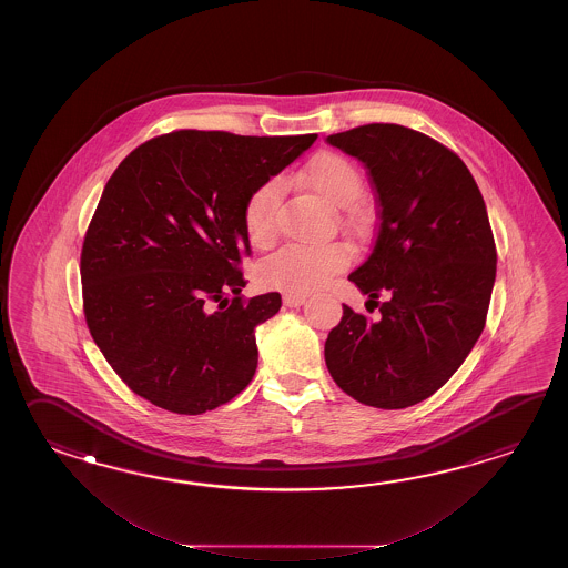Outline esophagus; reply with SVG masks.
Masks as SVG:
<instances>
[{
    "instance_id": "1",
    "label": "esophagus",
    "mask_w": 568,
    "mask_h": 568,
    "mask_svg": "<svg viewBox=\"0 0 568 568\" xmlns=\"http://www.w3.org/2000/svg\"><path fill=\"white\" fill-rule=\"evenodd\" d=\"M306 302V294H284V304L290 306V308H296V306H302Z\"/></svg>"
}]
</instances>
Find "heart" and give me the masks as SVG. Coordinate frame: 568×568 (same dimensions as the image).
Instances as JSON below:
<instances>
[{
	"label": "heart",
	"mask_w": 568,
	"mask_h": 568,
	"mask_svg": "<svg viewBox=\"0 0 568 568\" xmlns=\"http://www.w3.org/2000/svg\"><path fill=\"white\" fill-rule=\"evenodd\" d=\"M302 181L314 193L333 206H347L362 193L359 169L349 158L337 152H321L306 162ZM282 201V182H262L247 196L243 206V225L250 242L267 247L278 237V209ZM347 255L338 245H288L278 254L267 257L260 266V280L267 288L290 294H306L323 288L328 280L343 270Z\"/></svg>",
	"instance_id": "obj_1"
}]
</instances>
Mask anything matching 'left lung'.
<instances>
[{
  "mask_svg": "<svg viewBox=\"0 0 568 568\" xmlns=\"http://www.w3.org/2000/svg\"><path fill=\"white\" fill-rule=\"evenodd\" d=\"M326 142L372 176L374 250L349 280L382 313L374 323L343 306L326 367L365 406L408 408L447 384L483 333L497 270L487 209L465 162L426 133L367 123Z\"/></svg>",
  "mask_w": 568,
  "mask_h": 568,
  "instance_id": "8db88e82",
  "label": "left lung"
}]
</instances>
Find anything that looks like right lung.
I'll list each match as a JSON object with an SVG mask.
<instances>
[{"label":"right lung","instance_id":"right-lung-1","mask_svg":"<svg viewBox=\"0 0 568 568\" xmlns=\"http://www.w3.org/2000/svg\"><path fill=\"white\" fill-rule=\"evenodd\" d=\"M316 140L179 130L111 174L81 250L89 333L133 394L176 414L227 404L257 367L278 292L243 298V206Z\"/></svg>","mask_w":568,"mask_h":568}]
</instances>
